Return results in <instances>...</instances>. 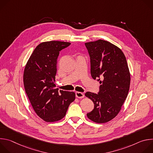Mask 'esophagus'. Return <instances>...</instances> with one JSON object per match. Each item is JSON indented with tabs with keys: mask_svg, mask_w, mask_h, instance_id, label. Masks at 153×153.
I'll return each mask as SVG.
<instances>
[{
	"mask_svg": "<svg viewBox=\"0 0 153 153\" xmlns=\"http://www.w3.org/2000/svg\"><path fill=\"white\" fill-rule=\"evenodd\" d=\"M76 96L79 99H82L84 97V94L81 92H76Z\"/></svg>",
	"mask_w": 153,
	"mask_h": 153,
	"instance_id": "obj_1",
	"label": "esophagus"
}]
</instances>
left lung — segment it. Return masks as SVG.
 Segmentation results:
<instances>
[{"instance_id": "obj_1", "label": "left lung", "mask_w": 153, "mask_h": 153, "mask_svg": "<svg viewBox=\"0 0 153 153\" xmlns=\"http://www.w3.org/2000/svg\"><path fill=\"white\" fill-rule=\"evenodd\" d=\"M85 44L90 57L91 76L101 84L98 94L85 93L94 104L87 117L97 123H106L118 114L128 94L131 77L126 59L119 47L108 41L99 39Z\"/></svg>"}]
</instances>
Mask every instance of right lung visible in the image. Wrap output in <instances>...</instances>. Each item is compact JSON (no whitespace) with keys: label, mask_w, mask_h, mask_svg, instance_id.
<instances>
[{"label":"right lung","mask_w":153,"mask_h":153,"mask_svg":"<svg viewBox=\"0 0 153 153\" xmlns=\"http://www.w3.org/2000/svg\"><path fill=\"white\" fill-rule=\"evenodd\" d=\"M70 44L56 40L40 43L24 69V84L27 96L37 115L47 122L63 119L75 100L74 92L59 91L55 83L59 51Z\"/></svg>","instance_id":"add662e5"}]
</instances>
